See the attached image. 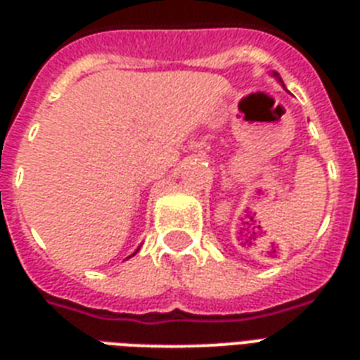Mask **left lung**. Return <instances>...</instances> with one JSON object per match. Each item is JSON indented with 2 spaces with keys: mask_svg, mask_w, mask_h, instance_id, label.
<instances>
[{
  "mask_svg": "<svg viewBox=\"0 0 360 360\" xmlns=\"http://www.w3.org/2000/svg\"><path fill=\"white\" fill-rule=\"evenodd\" d=\"M274 76H276V78H278V80H280V76H278V75H276V72H274ZM280 82H282V80H280Z\"/></svg>",
  "mask_w": 360,
  "mask_h": 360,
  "instance_id": "obj_1",
  "label": "left lung"
}]
</instances>
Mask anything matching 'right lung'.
<instances>
[{
  "label": "right lung",
  "instance_id": "add662e5",
  "mask_svg": "<svg viewBox=\"0 0 360 360\" xmlns=\"http://www.w3.org/2000/svg\"><path fill=\"white\" fill-rule=\"evenodd\" d=\"M134 254H136V252H134Z\"/></svg>",
  "mask_w": 360,
  "mask_h": 360
}]
</instances>
